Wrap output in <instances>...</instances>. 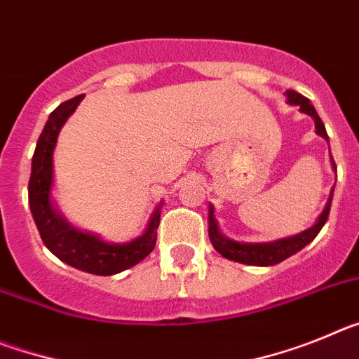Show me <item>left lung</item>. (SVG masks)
Here are the masks:
<instances>
[{"label": "left lung", "mask_w": 359, "mask_h": 359, "mask_svg": "<svg viewBox=\"0 0 359 359\" xmlns=\"http://www.w3.org/2000/svg\"><path fill=\"white\" fill-rule=\"evenodd\" d=\"M287 102L294 104V106H300V109L307 115H311L315 118L316 123V133L320 136H323L325 140L327 138V131H325V126L320 120L318 113L313 107V104L309 102V98L298 95L297 91H287ZM332 167L336 169L334 161H332ZM334 190V189H332ZM332 190L331 196H329V201L323 208V212L320 214L318 221L315 223V226H311L309 230L298 233V236L287 237V239L275 241V243H264V244H243L236 243V241H230L226 237H223L217 230V221L214 217V208H208V237H210V243L214 244V248L217 250L224 259H230V261L243 262V264H252V266H273L278 262L286 261L287 257L294 255L297 252L307 246L311 241L318 236V231L322 230V226L325 224L329 217V210H331V201H332Z\"/></svg>", "instance_id": "8db88e82"}]
</instances>
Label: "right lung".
Masks as SVG:
<instances>
[{"label": "right lung", "instance_id": "obj_1", "mask_svg": "<svg viewBox=\"0 0 359 359\" xmlns=\"http://www.w3.org/2000/svg\"><path fill=\"white\" fill-rule=\"evenodd\" d=\"M84 95L69 98L50 113V118L37 140L32 174L28 182V203L46 248L73 268L93 275H115L144 261L156 246V230L160 226V207L152 212L144 236L126 244H107L98 237L82 233L69 226L50 203L53 183V149L62 123L68 120Z\"/></svg>", "mask_w": 359, "mask_h": 359}]
</instances>
